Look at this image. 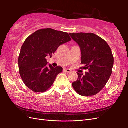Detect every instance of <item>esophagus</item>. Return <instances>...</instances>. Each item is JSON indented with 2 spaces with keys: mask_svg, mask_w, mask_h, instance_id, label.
<instances>
[{
  "mask_svg": "<svg viewBox=\"0 0 128 128\" xmlns=\"http://www.w3.org/2000/svg\"><path fill=\"white\" fill-rule=\"evenodd\" d=\"M63 70H64V72H68V73L71 72V70L69 69H66H66H64Z\"/></svg>",
  "mask_w": 128,
  "mask_h": 128,
  "instance_id": "esophagus-1",
  "label": "esophagus"
}]
</instances>
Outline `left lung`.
Here are the masks:
<instances>
[{
    "label": "left lung",
    "instance_id": "left-lung-1",
    "mask_svg": "<svg viewBox=\"0 0 128 128\" xmlns=\"http://www.w3.org/2000/svg\"><path fill=\"white\" fill-rule=\"evenodd\" d=\"M79 46L81 69H88L85 75L77 72L78 80L72 83L77 93L82 96H93L104 88L112 74L114 58L107 43L92 33L69 34Z\"/></svg>",
    "mask_w": 128,
    "mask_h": 128
}]
</instances>
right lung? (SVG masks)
Listing matches in <instances>:
<instances>
[{
    "mask_svg": "<svg viewBox=\"0 0 128 128\" xmlns=\"http://www.w3.org/2000/svg\"><path fill=\"white\" fill-rule=\"evenodd\" d=\"M71 40L66 32L52 28L37 30L27 38L18 59L19 72L26 86L35 92H44L50 88L61 66L47 64L46 58L52 57L59 46Z\"/></svg>",
    "mask_w": 128,
    "mask_h": 128,
    "instance_id": "add662e5",
    "label": "right lung"
}]
</instances>
